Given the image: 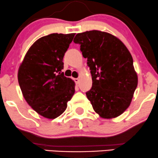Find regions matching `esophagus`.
I'll use <instances>...</instances> for the list:
<instances>
[{
	"instance_id": "esophagus-1",
	"label": "esophagus",
	"mask_w": 158,
	"mask_h": 158,
	"mask_svg": "<svg viewBox=\"0 0 158 158\" xmlns=\"http://www.w3.org/2000/svg\"><path fill=\"white\" fill-rule=\"evenodd\" d=\"M74 81H75L76 82V84H78V83L79 82V78H76V79H74Z\"/></svg>"
}]
</instances>
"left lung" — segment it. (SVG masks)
I'll use <instances>...</instances> for the list:
<instances>
[{"label":"left lung","mask_w":158,"mask_h":158,"mask_svg":"<svg viewBox=\"0 0 158 158\" xmlns=\"http://www.w3.org/2000/svg\"><path fill=\"white\" fill-rule=\"evenodd\" d=\"M73 41L88 59L93 83L86 96L94 110L104 119L118 117L131 104L138 82L131 53L118 38L99 30L78 33Z\"/></svg>","instance_id":"left-lung-1"}]
</instances>
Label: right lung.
Instances as JSON below:
<instances>
[{
  "label": "right lung",
  "instance_id": "1",
  "mask_svg": "<svg viewBox=\"0 0 158 158\" xmlns=\"http://www.w3.org/2000/svg\"><path fill=\"white\" fill-rule=\"evenodd\" d=\"M74 35L52 33L40 38L19 67L18 79L25 100L45 118L60 116L75 93V82L61 72L63 58Z\"/></svg>",
  "mask_w": 158,
  "mask_h": 158
}]
</instances>
